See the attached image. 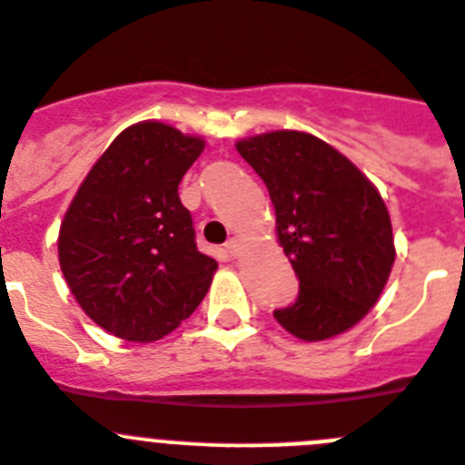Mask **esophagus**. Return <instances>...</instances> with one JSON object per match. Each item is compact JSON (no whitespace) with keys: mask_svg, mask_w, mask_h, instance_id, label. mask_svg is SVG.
Returning <instances> with one entry per match:
<instances>
[{"mask_svg":"<svg viewBox=\"0 0 465 465\" xmlns=\"http://www.w3.org/2000/svg\"><path fill=\"white\" fill-rule=\"evenodd\" d=\"M241 248H243V241L238 236L229 238V243H227V252H232V255H238L241 252Z\"/></svg>","mask_w":465,"mask_h":465,"instance_id":"obj_1","label":"esophagus"}]
</instances>
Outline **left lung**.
Here are the masks:
<instances>
[{
  "label": "left lung",
  "instance_id": "left-lung-1",
  "mask_svg": "<svg viewBox=\"0 0 465 465\" xmlns=\"http://www.w3.org/2000/svg\"><path fill=\"white\" fill-rule=\"evenodd\" d=\"M264 180L276 236L300 278V297L273 311L304 341L344 334L370 313L395 262L381 193L344 154L302 131H272L236 143Z\"/></svg>",
  "mask_w": 465,
  "mask_h": 465
}]
</instances>
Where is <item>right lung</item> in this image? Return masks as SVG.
Returning <instances> with one entry per match:
<instances>
[{
    "label": "right lung",
    "instance_id": "add662e5",
    "mask_svg": "<svg viewBox=\"0 0 465 465\" xmlns=\"http://www.w3.org/2000/svg\"><path fill=\"white\" fill-rule=\"evenodd\" d=\"M203 137L140 121L114 137L76 189L58 233V260L76 304L126 341L149 344L187 321L217 262L193 241L177 184Z\"/></svg>",
    "mask_w": 465,
    "mask_h": 465
}]
</instances>
